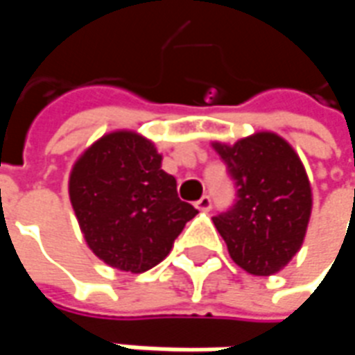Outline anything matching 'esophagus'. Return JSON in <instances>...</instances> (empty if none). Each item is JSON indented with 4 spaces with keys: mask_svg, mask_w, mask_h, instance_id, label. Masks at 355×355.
<instances>
[{
    "mask_svg": "<svg viewBox=\"0 0 355 355\" xmlns=\"http://www.w3.org/2000/svg\"><path fill=\"white\" fill-rule=\"evenodd\" d=\"M196 209H199V211H209L211 209V199L207 198V196H203L199 201H196Z\"/></svg>",
    "mask_w": 355,
    "mask_h": 355,
    "instance_id": "obj_1",
    "label": "esophagus"
}]
</instances>
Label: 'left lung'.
I'll list each match as a JSON object with an SVG mask.
<instances>
[{"label":"left lung","mask_w":355,"mask_h":355,"mask_svg":"<svg viewBox=\"0 0 355 355\" xmlns=\"http://www.w3.org/2000/svg\"><path fill=\"white\" fill-rule=\"evenodd\" d=\"M211 146L237 185L233 209L213 217L227 251L249 275L280 272L300 251L312 213V187L300 157L275 132Z\"/></svg>","instance_id":"obj_1"}]
</instances>
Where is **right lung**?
I'll use <instances>...</instances> for the list:
<instances>
[{"label":"right lung","mask_w":355,"mask_h":355,"mask_svg":"<svg viewBox=\"0 0 355 355\" xmlns=\"http://www.w3.org/2000/svg\"><path fill=\"white\" fill-rule=\"evenodd\" d=\"M69 198L89 249L103 263L146 272L170 254L198 209L178 198L152 140L132 130L104 134L78 156Z\"/></svg>","instance_id":"right-lung-1"}]
</instances>
